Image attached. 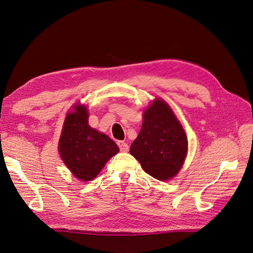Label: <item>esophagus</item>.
Wrapping results in <instances>:
<instances>
[{
    "label": "esophagus",
    "mask_w": 253,
    "mask_h": 253,
    "mask_svg": "<svg viewBox=\"0 0 253 253\" xmlns=\"http://www.w3.org/2000/svg\"><path fill=\"white\" fill-rule=\"evenodd\" d=\"M117 144H118V147H119L121 152H127L128 151V145H127L126 142H125V141H118Z\"/></svg>",
    "instance_id": "1"
}]
</instances>
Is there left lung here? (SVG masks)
I'll return each mask as SVG.
<instances>
[{"label": "left lung", "mask_w": 253, "mask_h": 253, "mask_svg": "<svg viewBox=\"0 0 253 253\" xmlns=\"http://www.w3.org/2000/svg\"><path fill=\"white\" fill-rule=\"evenodd\" d=\"M188 152V139L178 119L166 101L157 98L143 112L141 129L129 153L145 173L169 180L179 172Z\"/></svg>", "instance_id": "left-lung-1"}]
</instances>
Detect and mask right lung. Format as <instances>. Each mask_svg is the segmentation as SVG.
Masks as SVG:
<instances>
[{"label": "right lung", "mask_w": 253, "mask_h": 253, "mask_svg": "<svg viewBox=\"0 0 253 253\" xmlns=\"http://www.w3.org/2000/svg\"><path fill=\"white\" fill-rule=\"evenodd\" d=\"M119 148L109 136L88 126L85 105L76 104L68 112L59 139V153L76 178L89 181L99 174Z\"/></svg>", "instance_id": "right-lung-1"}]
</instances>
